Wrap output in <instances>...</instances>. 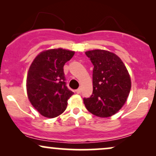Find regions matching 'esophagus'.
<instances>
[{
	"mask_svg": "<svg viewBox=\"0 0 156 156\" xmlns=\"http://www.w3.org/2000/svg\"><path fill=\"white\" fill-rule=\"evenodd\" d=\"M76 92L77 94H80V92H81V89H80V88H78V89H76Z\"/></svg>",
	"mask_w": 156,
	"mask_h": 156,
	"instance_id": "obj_1",
	"label": "esophagus"
}]
</instances>
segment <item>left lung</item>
<instances>
[{"label":"left lung","instance_id":"8db88e82","mask_svg":"<svg viewBox=\"0 0 156 156\" xmlns=\"http://www.w3.org/2000/svg\"><path fill=\"white\" fill-rule=\"evenodd\" d=\"M94 65L93 92L84 98L86 108L100 117H109L121 109L127 101L131 88V80L121 58L105 50L85 52Z\"/></svg>","mask_w":156,"mask_h":156}]
</instances>
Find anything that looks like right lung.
<instances>
[{
  "label": "right lung",
  "mask_w": 156,
  "mask_h": 156,
  "mask_svg": "<svg viewBox=\"0 0 156 156\" xmlns=\"http://www.w3.org/2000/svg\"><path fill=\"white\" fill-rule=\"evenodd\" d=\"M75 51L63 48L39 53L30 66L26 78L28 100L41 115L54 118L66 110L74 93L66 87L64 66Z\"/></svg>",
  "instance_id": "1"
}]
</instances>
